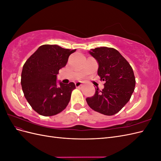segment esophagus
Here are the masks:
<instances>
[{
    "label": "esophagus",
    "instance_id": "1",
    "mask_svg": "<svg viewBox=\"0 0 161 161\" xmlns=\"http://www.w3.org/2000/svg\"><path fill=\"white\" fill-rule=\"evenodd\" d=\"M75 85H76V86L77 87H80L81 85H82V82H80V81H78V82H76V83H75Z\"/></svg>",
    "mask_w": 161,
    "mask_h": 161
}]
</instances>
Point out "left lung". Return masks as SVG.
<instances>
[{
  "label": "left lung",
  "mask_w": 161,
  "mask_h": 161,
  "mask_svg": "<svg viewBox=\"0 0 161 161\" xmlns=\"http://www.w3.org/2000/svg\"><path fill=\"white\" fill-rule=\"evenodd\" d=\"M90 54L99 64L97 73L105 82L102 91L95 89V95L87 97L90 108L106 115L119 112L130 101L136 80L132 68L114 48L100 47L91 49Z\"/></svg>",
  "instance_id": "1"
}]
</instances>
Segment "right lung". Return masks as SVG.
<instances>
[{"label":"right lung","instance_id":"right-lung-1","mask_svg":"<svg viewBox=\"0 0 161 161\" xmlns=\"http://www.w3.org/2000/svg\"><path fill=\"white\" fill-rule=\"evenodd\" d=\"M76 50L57 45H43L23 65L21 83L25 99L33 109L43 116L60 113L69 104L74 82L57 84V75Z\"/></svg>","mask_w":161,"mask_h":161}]
</instances>
